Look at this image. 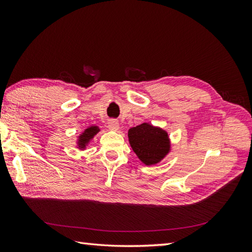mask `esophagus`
Masks as SVG:
<instances>
[{"instance_id":"obj_1","label":"esophagus","mask_w":252,"mask_h":252,"mask_svg":"<svg viewBox=\"0 0 252 252\" xmlns=\"http://www.w3.org/2000/svg\"><path fill=\"white\" fill-rule=\"evenodd\" d=\"M108 127L111 131H118L119 130V122H118L116 119H111L108 122Z\"/></svg>"}]
</instances>
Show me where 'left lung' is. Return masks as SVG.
Segmentation results:
<instances>
[{
	"instance_id": "left-lung-1",
	"label": "left lung",
	"mask_w": 252,
	"mask_h": 252,
	"mask_svg": "<svg viewBox=\"0 0 252 252\" xmlns=\"http://www.w3.org/2000/svg\"><path fill=\"white\" fill-rule=\"evenodd\" d=\"M127 136L133 152L146 165L160 162L171 149L168 133L146 122L131 127Z\"/></svg>"
}]
</instances>
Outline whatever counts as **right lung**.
I'll return each instance as SVG.
<instances>
[{
	"instance_id": "add662e5",
	"label": "right lung",
	"mask_w": 252,
	"mask_h": 252,
	"mask_svg": "<svg viewBox=\"0 0 252 252\" xmlns=\"http://www.w3.org/2000/svg\"><path fill=\"white\" fill-rule=\"evenodd\" d=\"M99 132L98 126H89L88 129H85L84 132H82V134H80L79 136V140H78V147L80 149H84L87 147L88 144L90 143V141L92 140L94 137V135L97 134Z\"/></svg>"
}]
</instances>
